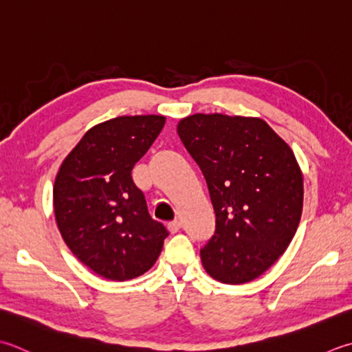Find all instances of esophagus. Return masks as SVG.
I'll return each mask as SVG.
<instances>
[{
    "label": "esophagus",
    "mask_w": 352,
    "mask_h": 352,
    "mask_svg": "<svg viewBox=\"0 0 352 352\" xmlns=\"http://www.w3.org/2000/svg\"><path fill=\"white\" fill-rule=\"evenodd\" d=\"M168 227H169V230H170V233H177L178 230H180V227H182V223L178 221V219H175V221H170L169 224H168Z\"/></svg>",
    "instance_id": "obj_1"
}]
</instances>
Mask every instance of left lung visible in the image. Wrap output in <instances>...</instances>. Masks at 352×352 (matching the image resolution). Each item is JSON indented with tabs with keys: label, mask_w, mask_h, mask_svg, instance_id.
<instances>
[{
	"label": "left lung",
	"mask_w": 352,
	"mask_h": 352,
	"mask_svg": "<svg viewBox=\"0 0 352 352\" xmlns=\"http://www.w3.org/2000/svg\"><path fill=\"white\" fill-rule=\"evenodd\" d=\"M177 133L208 183L217 226L199 254L223 284H245L287 250L300 221L304 177L292 148L258 117L194 114Z\"/></svg>",
	"instance_id": "8db88e82"
}]
</instances>
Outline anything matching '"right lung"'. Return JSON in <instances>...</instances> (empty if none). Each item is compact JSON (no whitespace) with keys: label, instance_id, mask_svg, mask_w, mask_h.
Returning <instances> with one entry per match:
<instances>
[{"label":"right lung","instance_id":"add662e5","mask_svg":"<svg viewBox=\"0 0 352 352\" xmlns=\"http://www.w3.org/2000/svg\"><path fill=\"white\" fill-rule=\"evenodd\" d=\"M163 116H120L88 129L53 188L58 229L82 264L109 280L146 273L168 230L151 218L131 177L164 126Z\"/></svg>","mask_w":352,"mask_h":352}]
</instances>
